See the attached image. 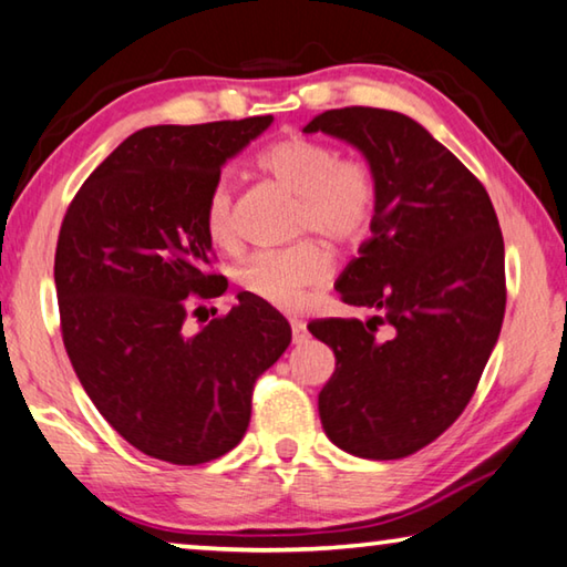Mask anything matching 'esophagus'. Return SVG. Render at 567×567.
Returning <instances> with one entry per match:
<instances>
[{
    "label": "esophagus",
    "instance_id": "esophagus-1",
    "mask_svg": "<svg viewBox=\"0 0 567 567\" xmlns=\"http://www.w3.org/2000/svg\"><path fill=\"white\" fill-rule=\"evenodd\" d=\"M291 333H293V344H303L309 339V331H306V323L301 319H291Z\"/></svg>",
    "mask_w": 567,
    "mask_h": 567
}]
</instances>
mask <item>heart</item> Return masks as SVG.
Instances as JSON below:
<instances>
[{"label":"heart","instance_id":"b5f03b06","mask_svg":"<svg viewBox=\"0 0 567 567\" xmlns=\"http://www.w3.org/2000/svg\"><path fill=\"white\" fill-rule=\"evenodd\" d=\"M268 178L296 196L293 230H313L337 246L367 236L377 210V178L367 163L339 157L331 145L309 135H289L264 147L256 157ZM203 226L216 246L236 240L234 188L218 178L208 190ZM331 271V256L317 238H301L286 248L261 250L238 268V284L258 301L276 309H296Z\"/></svg>","mask_w":567,"mask_h":567}]
</instances>
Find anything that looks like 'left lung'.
<instances>
[{
    "label": "left lung",
    "instance_id": "1",
    "mask_svg": "<svg viewBox=\"0 0 567 567\" xmlns=\"http://www.w3.org/2000/svg\"><path fill=\"white\" fill-rule=\"evenodd\" d=\"M303 133L354 145L379 190L371 238L337 281L341 301L379 317L309 323L337 357L319 394L323 432L357 457H406L465 412L503 329L505 244L493 200L394 110H327Z\"/></svg>",
    "mask_w": 567,
    "mask_h": 567
}]
</instances>
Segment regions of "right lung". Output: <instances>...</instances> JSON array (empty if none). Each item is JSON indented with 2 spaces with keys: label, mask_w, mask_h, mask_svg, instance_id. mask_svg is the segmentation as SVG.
<instances>
[{
  "label": "right lung",
  "mask_w": 567,
  "mask_h": 567,
  "mask_svg": "<svg viewBox=\"0 0 567 567\" xmlns=\"http://www.w3.org/2000/svg\"><path fill=\"white\" fill-rule=\"evenodd\" d=\"M271 123L137 130L64 213L54 254L64 349L97 412L155 460L203 465L234 450L256 379L291 344L289 321L248 291L198 333L183 327L190 293L216 299L228 286L206 274L208 190Z\"/></svg>",
  "instance_id": "obj_1"
}]
</instances>
